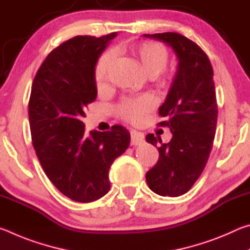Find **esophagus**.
<instances>
[{
	"label": "esophagus",
	"mask_w": 250,
	"mask_h": 250,
	"mask_svg": "<svg viewBox=\"0 0 250 250\" xmlns=\"http://www.w3.org/2000/svg\"><path fill=\"white\" fill-rule=\"evenodd\" d=\"M145 142V135L138 131H131V146H140Z\"/></svg>",
	"instance_id": "34e87169"
}]
</instances>
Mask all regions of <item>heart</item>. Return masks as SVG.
<instances>
[{
	"instance_id": "heart-1",
	"label": "heart",
	"mask_w": 250,
	"mask_h": 250,
	"mask_svg": "<svg viewBox=\"0 0 250 250\" xmlns=\"http://www.w3.org/2000/svg\"><path fill=\"white\" fill-rule=\"evenodd\" d=\"M129 50L141 69L147 76H156L166 68L170 55L163 45L154 42H141V43L131 45ZM116 59L113 50H107L100 55L95 67V80L101 86L108 80V76L111 70ZM173 82L172 74H164L158 79L161 87H168ZM155 108V100L150 95H143L135 98L122 99L116 107V113L121 119L138 125L145 120L147 113Z\"/></svg>"
}]
</instances>
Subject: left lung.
I'll return each instance as SVG.
<instances>
[{
	"mask_svg": "<svg viewBox=\"0 0 250 250\" xmlns=\"http://www.w3.org/2000/svg\"><path fill=\"white\" fill-rule=\"evenodd\" d=\"M171 46L179 67L166 103L159 109L173 138L168 143L149 133L146 142L159 146V161L146 172L151 191L162 196L183 195L202 174L208 161L217 124L213 67L200 46L181 34H145Z\"/></svg>",
	"mask_w": 250,
	"mask_h": 250,
	"instance_id": "obj_1",
	"label": "left lung"
}]
</instances>
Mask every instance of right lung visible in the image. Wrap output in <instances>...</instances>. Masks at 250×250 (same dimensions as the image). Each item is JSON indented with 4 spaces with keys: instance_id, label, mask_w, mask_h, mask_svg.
Listing matches in <instances>:
<instances>
[{
    "instance_id": "1",
    "label": "right lung",
    "mask_w": 250,
    "mask_h": 250,
    "mask_svg": "<svg viewBox=\"0 0 250 250\" xmlns=\"http://www.w3.org/2000/svg\"><path fill=\"white\" fill-rule=\"evenodd\" d=\"M116 34L64 42L33 80L28 118L34 150L50 182L76 202L89 203L109 192V168L130 145L125 126L91 131L87 138L82 121L97 98V61Z\"/></svg>"
}]
</instances>
